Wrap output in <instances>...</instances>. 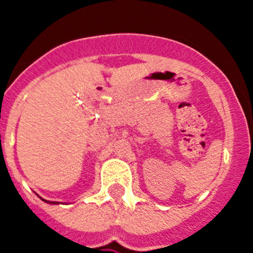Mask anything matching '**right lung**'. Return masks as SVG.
Returning a JSON list of instances; mask_svg holds the SVG:
<instances>
[{
	"mask_svg": "<svg viewBox=\"0 0 253 253\" xmlns=\"http://www.w3.org/2000/svg\"><path fill=\"white\" fill-rule=\"evenodd\" d=\"M40 199H42V200H43V202L49 203V204H59V203H58V202H48V200H45V199H43V198H40Z\"/></svg>",
	"mask_w": 253,
	"mask_h": 253,
	"instance_id": "1",
	"label": "right lung"
}]
</instances>
